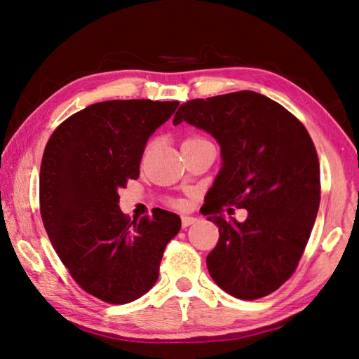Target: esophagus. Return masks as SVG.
Returning a JSON list of instances; mask_svg holds the SVG:
<instances>
[{
  "instance_id": "1",
  "label": "esophagus",
  "mask_w": 359,
  "mask_h": 359,
  "mask_svg": "<svg viewBox=\"0 0 359 359\" xmlns=\"http://www.w3.org/2000/svg\"><path fill=\"white\" fill-rule=\"evenodd\" d=\"M198 223V218L195 217H182V228H189V226Z\"/></svg>"
}]
</instances>
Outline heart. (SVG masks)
I'll return each mask as SVG.
<instances>
[{"instance_id":"b5f03b06","label":"heart","mask_w":359,"mask_h":359,"mask_svg":"<svg viewBox=\"0 0 359 359\" xmlns=\"http://www.w3.org/2000/svg\"><path fill=\"white\" fill-rule=\"evenodd\" d=\"M203 141H208V139L203 137L201 135H190V136H187L184 139V142H182V147H184V145H187V144H195V142H203ZM151 147H153V141H149V144L145 145V153H147ZM173 204L177 208H184L186 206V201L184 200H175Z\"/></svg>"}]
</instances>
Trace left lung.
Returning a JSON list of instances; mask_svg holds the SVG:
<instances>
[{"label": "left lung", "instance_id": "8db88e82", "mask_svg": "<svg viewBox=\"0 0 359 359\" xmlns=\"http://www.w3.org/2000/svg\"><path fill=\"white\" fill-rule=\"evenodd\" d=\"M182 121L222 147L223 167L203 214L220 232L206 259L212 279L243 301L271 294L294 274L318 215L320 172L309 131L254 91L189 100L175 113V126ZM226 205L246 208L248 218L226 219Z\"/></svg>", "mask_w": 359, "mask_h": 359}]
</instances>
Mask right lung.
I'll list each match as a JSON object with an SVG mask.
<instances>
[{
  "mask_svg": "<svg viewBox=\"0 0 359 359\" xmlns=\"http://www.w3.org/2000/svg\"><path fill=\"white\" fill-rule=\"evenodd\" d=\"M178 102L105 100L74 113L45 147L40 214L48 237L72 279L88 294L121 305L145 294L159 276L177 214L158 209L130 222L119 189L139 177L147 139Z\"/></svg>",
  "mask_w": 359,
  "mask_h": 359,
  "instance_id": "obj_1",
  "label": "right lung"
}]
</instances>
